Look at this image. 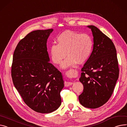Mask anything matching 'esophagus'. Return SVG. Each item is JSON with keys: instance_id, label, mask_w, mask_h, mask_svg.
I'll list each match as a JSON object with an SVG mask.
<instances>
[{"instance_id": "34e87169", "label": "esophagus", "mask_w": 127, "mask_h": 127, "mask_svg": "<svg viewBox=\"0 0 127 127\" xmlns=\"http://www.w3.org/2000/svg\"><path fill=\"white\" fill-rule=\"evenodd\" d=\"M72 84V82H64V86L65 87H68L70 85H71Z\"/></svg>"}]
</instances>
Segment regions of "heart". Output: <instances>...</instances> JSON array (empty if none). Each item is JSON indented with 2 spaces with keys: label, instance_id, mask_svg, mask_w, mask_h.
Returning a JSON list of instances; mask_svg holds the SVG:
<instances>
[{
  "label": "heart",
  "instance_id": "obj_1",
  "mask_svg": "<svg viewBox=\"0 0 127 127\" xmlns=\"http://www.w3.org/2000/svg\"><path fill=\"white\" fill-rule=\"evenodd\" d=\"M57 43L50 47L49 55L56 64L61 63L66 55L68 56L61 65L63 68L74 66L78 62H85L90 56L93 47L92 39L88 34L70 31L61 33L57 38Z\"/></svg>",
  "mask_w": 127,
  "mask_h": 127
}]
</instances>
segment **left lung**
Returning <instances> with one entry per match:
<instances>
[{"mask_svg":"<svg viewBox=\"0 0 127 127\" xmlns=\"http://www.w3.org/2000/svg\"><path fill=\"white\" fill-rule=\"evenodd\" d=\"M94 36V48L81 69L80 81L84 86L79 96L81 104L95 109L108 102L119 76L116 50L112 40L94 25H89Z\"/></svg>","mask_w":127,"mask_h":127,"instance_id":"8db88e82","label":"left lung"}]
</instances>
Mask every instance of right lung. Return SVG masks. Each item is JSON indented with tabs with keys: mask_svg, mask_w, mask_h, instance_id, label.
<instances>
[{
	"mask_svg": "<svg viewBox=\"0 0 127 127\" xmlns=\"http://www.w3.org/2000/svg\"><path fill=\"white\" fill-rule=\"evenodd\" d=\"M53 29L32 31L22 39L13 54L11 75L24 102L33 110L51 113L61 104V72L49 61L47 40Z\"/></svg>",
	"mask_w": 127,
	"mask_h": 127,
	"instance_id": "1",
	"label": "right lung"
}]
</instances>
